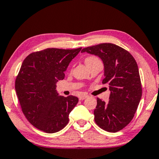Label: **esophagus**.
I'll list each match as a JSON object with an SVG mask.
<instances>
[{"label": "esophagus", "instance_id": "34e87169", "mask_svg": "<svg viewBox=\"0 0 159 159\" xmlns=\"http://www.w3.org/2000/svg\"><path fill=\"white\" fill-rule=\"evenodd\" d=\"M88 97H89V96L86 95V94H83V95H80L79 96V100H84V99H86V98H87Z\"/></svg>", "mask_w": 159, "mask_h": 159}]
</instances>
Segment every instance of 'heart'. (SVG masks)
I'll return each instance as SVG.
<instances>
[{"instance_id":"obj_1","label":"heart","mask_w":159,"mask_h":159,"mask_svg":"<svg viewBox=\"0 0 159 159\" xmlns=\"http://www.w3.org/2000/svg\"><path fill=\"white\" fill-rule=\"evenodd\" d=\"M96 61H99V59H98L97 57H95V56H89V57H87L85 59V63L88 64L90 63V62H93Z\"/></svg>"}]
</instances>
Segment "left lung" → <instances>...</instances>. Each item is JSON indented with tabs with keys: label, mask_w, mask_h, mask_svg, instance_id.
Returning <instances> with one entry per match:
<instances>
[{
	"label": "left lung",
	"mask_w": 159,
	"mask_h": 159,
	"mask_svg": "<svg viewBox=\"0 0 159 159\" xmlns=\"http://www.w3.org/2000/svg\"><path fill=\"white\" fill-rule=\"evenodd\" d=\"M81 52L97 56L103 61L102 83L108 84L111 91L108 103L97 98L94 121L106 131H119L133 119L142 98L141 80L136 60L129 52L112 43L92 45Z\"/></svg>",
	"instance_id": "8db88e82"
}]
</instances>
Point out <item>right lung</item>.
Wrapping results in <instances>:
<instances>
[{
  "label": "right lung",
  "instance_id": "1",
  "mask_svg": "<svg viewBox=\"0 0 159 159\" xmlns=\"http://www.w3.org/2000/svg\"><path fill=\"white\" fill-rule=\"evenodd\" d=\"M81 50L47 48L24 59L16 78V93L24 115L39 130L56 133L69 122L78 98L59 95L56 83L65 78L68 65Z\"/></svg>",
  "mask_w": 159,
  "mask_h": 159
}]
</instances>
